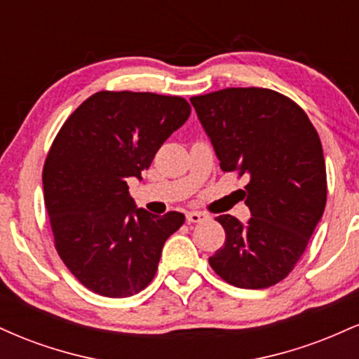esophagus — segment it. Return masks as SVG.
Listing matches in <instances>:
<instances>
[{"label":"esophagus","mask_w":359,"mask_h":359,"mask_svg":"<svg viewBox=\"0 0 359 359\" xmlns=\"http://www.w3.org/2000/svg\"><path fill=\"white\" fill-rule=\"evenodd\" d=\"M185 217H187L189 222H203L208 219V214L204 212H197V211H191L185 214Z\"/></svg>","instance_id":"1"}]
</instances>
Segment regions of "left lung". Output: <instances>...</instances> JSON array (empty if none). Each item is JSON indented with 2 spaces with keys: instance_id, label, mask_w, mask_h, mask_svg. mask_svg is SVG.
I'll return each instance as SVG.
<instances>
[{
  "instance_id": "left-lung-1",
  "label": "left lung",
  "mask_w": 359,
  "mask_h": 359,
  "mask_svg": "<svg viewBox=\"0 0 359 359\" xmlns=\"http://www.w3.org/2000/svg\"><path fill=\"white\" fill-rule=\"evenodd\" d=\"M191 102L222 172L248 177V224L217 216L226 241L209 258L224 282L266 288L282 282L306 251L327 201L323 145L297 102L271 89L226 88Z\"/></svg>"
}]
</instances>
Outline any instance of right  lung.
Listing matches in <instances>:
<instances>
[{"label": "right lung", "instance_id": "1", "mask_svg": "<svg viewBox=\"0 0 359 359\" xmlns=\"http://www.w3.org/2000/svg\"><path fill=\"white\" fill-rule=\"evenodd\" d=\"M191 116L179 96L100 90L53 140L43 165V199L53 245L71 273L94 294H138L158 269L182 212L155 216L135 208L130 177L142 179L163 142Z\"/></svg>", "mask_w": 359, "mask_h": 359}]
</instances>
